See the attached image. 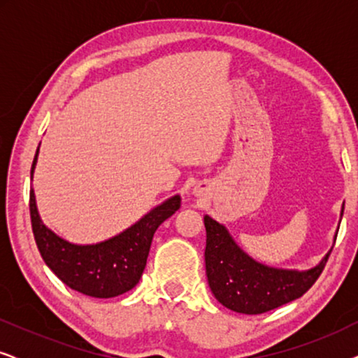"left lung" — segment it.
I'll list each match as a JSON object with an SVG mask.
<instances>
[{"mask_svg": "<svg viewBox=\"0 0 358 358\" xmlns=\"http://www.w3.org/2000/svg\"><path fill=\"white\" fill-rule=\"evenodd\" d=\"M203 223L208 285L223 306L243 315H262L305 295L324 271L331 254L306 272L272 268L244 254L223 224L210 217H205Z\"/></svg>", "mask_w": 358, "mask_h": 358, "instance_id": "obj_1", "label": "left lung"}]
</instances>
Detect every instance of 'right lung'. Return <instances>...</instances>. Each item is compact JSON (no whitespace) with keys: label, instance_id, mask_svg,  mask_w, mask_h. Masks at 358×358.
Wrapping results in <instances>:
<instances>
[{"label":"right lung","instance_id":"add662e5","mask_svg":"<svg viewBox=\"0 0 358 358\" xmlns=\"http://www.w3.org/2000/svg\"><path fill=\"white\" fill-rule=\"evenodd\" d=\"M37 153L31 168V176L37 161ZM179 208L180 197L174 195L173 199L166 200L159 207L146 213L140 222L125 229L124 233L104 243L78 246L50 231L38 218L34 190H31L29 197L34 239L43 262L71 290L94 298L119 296L138 283L145 271L155 231Z\"/></svg>","mask_w":358,"mask_h":358}]
</instances>
